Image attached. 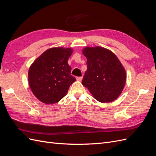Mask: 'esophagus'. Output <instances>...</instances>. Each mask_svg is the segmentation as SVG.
Listing matches in <instances>:
<instances>
[{
    "mask_svg": "<svg viewBox=\"0 0 156 156\" xmlns=\"http://www.w3.org/2000/svg\"><path fill=\"white\" fill-rule=\"evenodd\" d=\"M76 79L77 80V81H81V80L83 79V77H77Z\"/></svg>",
    "mask_w": 156,
    "mask_h": 156,
    "instance_id": "esophagus-1",
    "label": "esophagus"
}]
</instances>
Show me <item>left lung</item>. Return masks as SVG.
Segmentation results:
<instances>
[{
    "instance_id": "1",
    "label": "left lung",
    "mask_w": 156,
    "mask_h": 156,
    "mask_svg": "<svg viewBox=\"0 0 156 156\" xmlns=\"http://www.w3.org/2000/svg\"><path fill=\"white\" fill-rule=\"evenodd\" d=\"M87 61V70L82 81L96 100L111 102L120 96L125 86L126 71L116 56L101 47L83 50Z\"/></svg>"
}]
</instances>
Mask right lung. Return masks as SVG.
<instances>
[{
  "mask_svg": "<svg viewBox=\"0 0 156 156\" xmlns=\"http://www.w3.org/2000/svg\"><path fill=\"white\" fill-rule=\"evenodd\" d=\"M70 48H54L45 51L29 70V83L32 92L46 104L58 102L76 81L71 75L68 60L72 54Z\"/></svg>",
  "mask_w": 156,
  "mask_h": 156,
  "instance_id": "right-lung-1",
  "label": "right lung"
}]
</instances>
